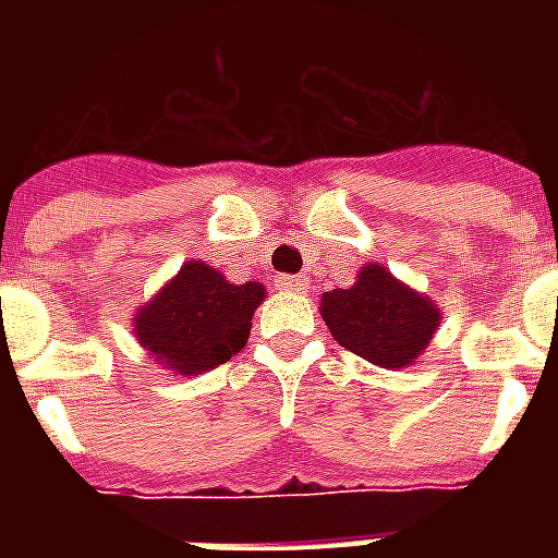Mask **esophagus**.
<instances>
[{
  "label": "esophagus",
  "instance_id": "34e87169",
  "mask_svg": "<svg viewBox=\"0 0 558 558\" xmlns=\"http://www.w3.org/2000/svg\"><path fill=\"white\" fill-rule=\"evenodd\" d=\"M275 287L283 289V292H304L306 278H301V275H280V278H275Z\"/></svg>",
  "mask_w": 558,
  "mask_h": 558
}]
</instances>
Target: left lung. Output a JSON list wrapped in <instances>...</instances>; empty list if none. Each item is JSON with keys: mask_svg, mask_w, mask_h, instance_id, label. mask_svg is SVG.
Returning a JSON list of instances; mask_svg holds the SVG:
<instances>
[{"mask_svg": "<svg viewBox=\"0 0 558 558\" xmlns=\"http://www.w3.org/2000/svg\"><path fill=\"white\" fill-rule=\"evenodd\" d=\"M318 310L341 348L388 371L414 365L442 322L432 298L379 263H365L350 289L324 292Z\"/></svg>", "mask_w": 558, "mask_h": 558, "instance_id": "1", "label": "left lung"}]
</instances>
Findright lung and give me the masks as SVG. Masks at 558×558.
I'll use <instances>...</instances> for the list:
<instances>
[{
    "label": "right lung",
    "instance_id": "1",
    "mask_svg": "<svg viewBox=\"0 0 558 558\" xmlns=\"http://www.w3.org/2000/svg\"><path fill=\"white\" fill-rule=\"evenodd\" d=\"M263 298L266 289L257 280L231 283L205 260H187L135 310L133 332L156 365L177 376H199L245 348Z\"/></svg>",
    "mask_w": 558,
    "mask_h": 558
}]
</instances>
